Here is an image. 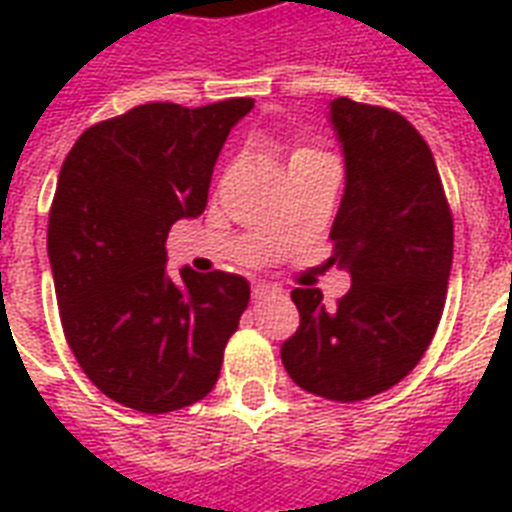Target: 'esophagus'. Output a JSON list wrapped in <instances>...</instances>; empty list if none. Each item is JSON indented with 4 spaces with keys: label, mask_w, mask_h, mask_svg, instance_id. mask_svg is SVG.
<instances>
[{
    "label": "esophagus",
    "mask_w": 512,
    "mask_h": 512,
    "mask_svg": "<svg viewBox=\"0 0 512 512\" xmlns=\"http://www.w3.org/2000/svg\"><path fill=\"white\" fill-rule=\"evenodd\" d=\"M279 295V289L271 287V284H255L252 287V300L255 303H260V300H268V297H276Z\"/></svg>",
    "instance_id": "esophagus-1"
}]
</instances>
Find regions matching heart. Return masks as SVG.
<instances>
[{
  "instance_id": "1",
  "label": "heart",
  "mask_w": 512,
  "mask_h": 512,
  "mask_svg": "<svg viewBox=\"0 0 512 512\" xmlns=\"http://www.w3.org/2000/svg\"><path fill=\"white\" fill-rule=\"evenodd\" d=\"M308 156H319L316 151H311V148H295L292 151V156H289V167L295 162H303V159H308Z\"/></svg>"
}]
</instances>
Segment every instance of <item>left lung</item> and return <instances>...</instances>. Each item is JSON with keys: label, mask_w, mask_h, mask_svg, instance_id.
Returning a JSON list of instances; mask_svg holds the SVG:
<instances>
[{"label": "left lung", "mask_w": 512, "mask_h": 512, "mask_svg": "<svg viewBox=\"0 0 512 512\" xmlns=\"http://www.w3.org/2000/svg\"><path fill=\"white\" fill-rule=\"evenodd\" d=\"M345 156V193L329 265L350 273L335 308L321 289H292L300 327L284 345L289 377L329 401H364L420 364L444 313L454 223L436 159L396 111L329 103Z\"/></svg>", "instance_id": "8db88e82"}]
</instances>
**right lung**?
Masks as SVG:
<instances>
[{"instance_id":"right-lung-1","label":"right lung","mask_w":512,"mask_h":512,"mask_svg":"<svg viewBox=\"0 0 512 512\" xmlns=\"http://www.w3.org/2000/svg\"><path fill=\"white\" fill-rule=\"evenodd\" d=\"M252 98L146 103L82 132L60 167L47 255L66 340L108 398L146 414L215 388L247 311L236 273H167V233L207 207L209 180Z\"/></svg>"}]
</instances>
